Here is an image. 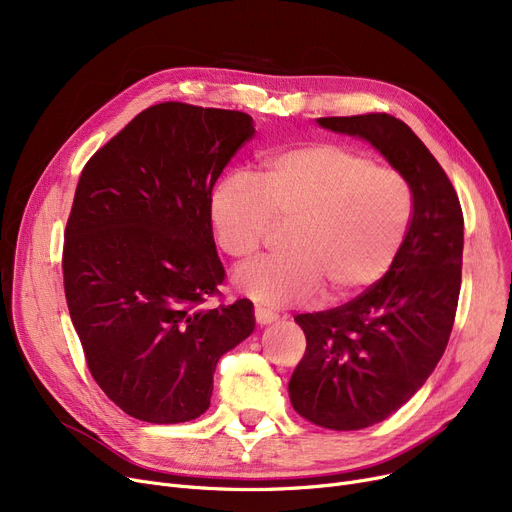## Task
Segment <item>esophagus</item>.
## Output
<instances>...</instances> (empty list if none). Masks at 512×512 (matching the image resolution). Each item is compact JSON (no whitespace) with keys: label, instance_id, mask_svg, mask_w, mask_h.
Listing matches in <instances>:
<instances>
[{"label":"esophagus","instance_id":"34e87169","mask_svg":"<svg viewBox=\"0 0 512 512\" xmlns=\"http://www.w3.org/2000/svg\"><path fill=\"white\" fill-rule=\"evenodd\" d=\"M255 319H257L259 326H267V324H274V321H278V315L272 313L270 309L255 307Z\"/></svg>","mask_w":512,"mask_h":512}]
</instances>
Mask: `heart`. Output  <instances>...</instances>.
<instances>
[{
	"instance_id": "obj_1",
	"label": "heart",
	"mask_w": 512,
	"mask_h": 512,
	"mask_svg": "<svg viewBox=\"0 0 512 512\" xmlns=\"http://www.w3.org/2000/svg\"><path fill=\"white\" fill-rule=\"evenodd\" d=\"M413 215L407 178L351 147L309 143L263 161L259 180L226 176L209 218L220 249L253 259L272 222H290L286 255L240 267L242 294L267 307L311 301L321 288L340 301L378 282L394 263Z\"/></svg>"
}]
</instances>
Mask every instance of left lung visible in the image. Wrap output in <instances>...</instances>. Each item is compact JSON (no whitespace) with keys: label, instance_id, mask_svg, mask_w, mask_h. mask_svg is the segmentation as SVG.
Returning <instances> with one entry per match:
<instances>
[{"label":"left lung","instance_id":"obj_1","mask_svg":"<svg viewBox=\"0 0 512 512\" xmlns=\"http://www.w3.org/2000/svg\"><path fill=\"white\" fill-rule=\"evenodd\" d=\"M365 139L407 178L413 215L386 276L340 307L301 313L307 351L288 382L307 421L353 432L398 411L425 384L452 332L463 270V209L417 134L390 114L317 118Z\"/></svg>","mask_w":512,"mask_h":512}]
</instances>
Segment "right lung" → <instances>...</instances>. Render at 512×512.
<instances>
[{
    "mask_svg": "<svg viewBox=\"0 0 512 512\" xmlns=\"http://www.w3.org/2000/svg\"><path fill=\"white\" fill-rule=\"evenodd\" d=\"M255 134L245 112L180 101L147 107L80 174L64 232V292L93 380L147 423L209 409L220 357L255 328L253 303L220 294L209 203Z\"/></svg>",
    "mask_w": 512,
    "mask_h": 512,
    "instance_id": "right-lung-1",
    "label": "right lung"
}]
</instances>
